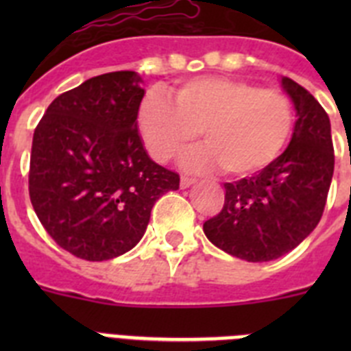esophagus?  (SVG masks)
Returning a JSON list of instances; mask_svg holds the SVG:
<instances>
[{"label": "esophagus", "mask_w": 351, "mask_h": 351, "mask_svg": "<svg viewBox=\"0 0 351 351\" xmlns=\"http://www.w3.org/2000/svg\"><path fill=\"white\" fill-rule=\"evenodd\" d=\"M195 181H197V179L190 178V176H181V188L182 190H184V188H190Z\"/></svg>", "instance_id": "34e87169"}]
</instances>
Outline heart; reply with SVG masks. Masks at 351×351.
Wrapping results in <instances>:
<instances>
[{
	"instance_id": "b5f03b06",
	"label": "heart",
	"mask_w": 351,
	"mask_h": 351,
	"mask_svg": "<svg viewBox=\"0 0 351 351\" xmlns=\"http://www.w3.org/2000/svg\"><path fill=\"white\" fill-rule=\"evenodd\" d=\"M295 125L293 104L280 89L223 75L195 77L172 89V101L149 93L138 128L147 153L170 161L202 133L206 144L184 156L191 170H216L246 178L272 165Z\"/></svg>"
}]
</instances>
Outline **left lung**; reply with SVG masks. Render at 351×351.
<instances>
[{"label":"left lung","mask_w":351,"mask_h":351,"mask_svg":"<svg viewBox=\"0 0 351 351\" xmlns=\"http://www.w3.org/2000/svg\"><path fill=\"white\" fill-rule=\"evenodd\" d=\"M295 105L293 135L262 172L225 182L221 213L204 223L214 246L247 262H269L299 246L320 221L334 173L330 121L315 96L283 77Z\"/></svg>","instance_id":"left-lung-1"}]
</instances>
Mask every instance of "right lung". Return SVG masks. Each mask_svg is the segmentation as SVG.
Instances as JSON below:
<instances>
[{
	"label": "right lung",
	"instance_id": "right-lung-1",
	"mask_svg": "<svg viewBox=\"0 0 351 351\" xmlns=\"http://www.w3.org/2000/svg\"><path fill=\"white\" fill-rule=\"evenodd\" d=\"M141 75L93 77L49 105L33 133L29 198L58 246L101 262L132 250L179 173L154 163L137 130Z\"/></svg>",
	"mask_w": 351,
	"mask_h": 351
}]
</instances>
